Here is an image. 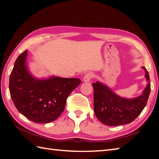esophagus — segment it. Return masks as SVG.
Returning <instances> with one entry per match:
<instances>
[{
    "instance_id": "34e87169",
    "label": "esophagus",
    "mask_w": 159,
    "mask_h": 159,
    "mask_svg": "<svg viewBox=\"0 0 159 159\" xmlns=\"http://www.w3.org/2000/svg\"><path fill=\"white\" fill-rule=\"evenodd\" d=\"M93 76H93L92 73L89 72L88 74H86L83 77V81L84 82H89V80L92 79Z\"/></svg>"
}]
</instances>
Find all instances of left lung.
<instances>
[{
	"label": "left lung",
	"instance_id": "obj_1",
	"mask_svg": "<svg viewBox=\"0 0 159 159\" xmlns=\"http://www.w3.org/2000/svg\"><path fill=\"white\" fill-rule=\"evenodd\" d=\"M145 77L148 82L143 94L134 98H125L111 91L100 82L92 83L94 88V110L98 119L105 125L116 126L132 122L143 110L150 93V80L148 70Z\"/></svg>",
	"mask_w": 159,
	"mask_h": 159
}]
</instances>
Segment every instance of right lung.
<instances>
[{
  "mask_svg": "<svg viewBox=\"0 0 159 159\" xmlns=\"http://www.w3.org/2000/svg\"><path fill=\"white\" fill-rule=\"evenodd\" d=\"M27 50L14 63L9 77V92L20 113L35 123H48L63 112L68 96L81 83L79 79L52 76L37 79L26 65Z\"/></svg>",
  "mask_w": 159,
  "mask_h": 159,
  "instance_id": "obj_1",
  "label": "right lung"
}]
</instances>
